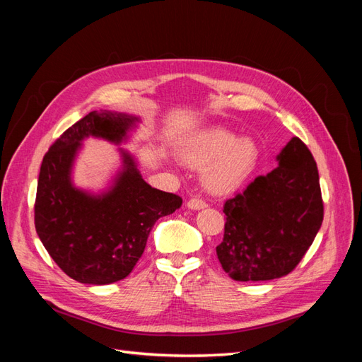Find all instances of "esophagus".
Wrapping results in <instances>:
<instances>
[{
    "label": "esophagus",
    "instance_id": "obj_1",
    "mask_svg": "<svg viewBox=\"0 0 362 362\" xmlns=\"http://www.w3.org/2000/svg\"><path fill=\"white\" fill-rule=\"evenodd\" d=\"M187 206L192 208V210H202V208L206 206V202L201 198H192V199H189Z\"/></svg>",
    "mask_w": 362,
    "mask_h": 362
}]
</instances>
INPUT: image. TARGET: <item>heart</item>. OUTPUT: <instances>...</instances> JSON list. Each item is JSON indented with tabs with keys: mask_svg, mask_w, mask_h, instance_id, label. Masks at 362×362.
<instances>
[{
	"mask_svg": "<svg viewBox=\"0 0 362 362\" xmlns=\"http://www.w3.org/2000/svg\"><path fill=\"white\" fill-rule=\"evenodd\" d=\"M258 157L254 141L240 139L225 128L202 131L181 151L184 163L194 169H205V184L213 192L237 189L254 172Z\"/></svg>",
	"mask_w": 362,
	"mask_h": 362,
	"instance_id": "b5f03b06",
	"label": "heart"
}]
</instances>
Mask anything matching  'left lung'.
<instances>
[{"label":"left lung","mask_w":362,"mask_h":362,"mask_svg":"<svg viewBox=\"0 0 362 362\" xmlns=\"http://www.w3.org/2000/svg\"><path fill=\"white\" fill-rule=\"evenodd\" d=\"M278 160L276 169L259 175L223 205L225 234L216 252L234 281L288 275L322 226L323 199L311 151L293 137Z\"/></svg>","instance_id":"left-lung-1"}]
</instances>
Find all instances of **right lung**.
<instances>
[{"instance_id":"1","label":"right lung","mask_w":362,"mask_h":362,"mask_svg":"<svg viewBox=\"0 0 362 362\" xmlns=\"http://www.w3.org/2000/svg\"><path fill=\"white\" fill-rule=\"evenodd\" d=\"M136 120L116 112H90L64 131L42 160L36 231L56 264L78 282L105 286L127 278L144 254L154 223L182 204L181 196L151 187L127 152L112 190L93 196L72 185L80 141L95 136L119 144Z\"/></svg>"}]
</instances>
